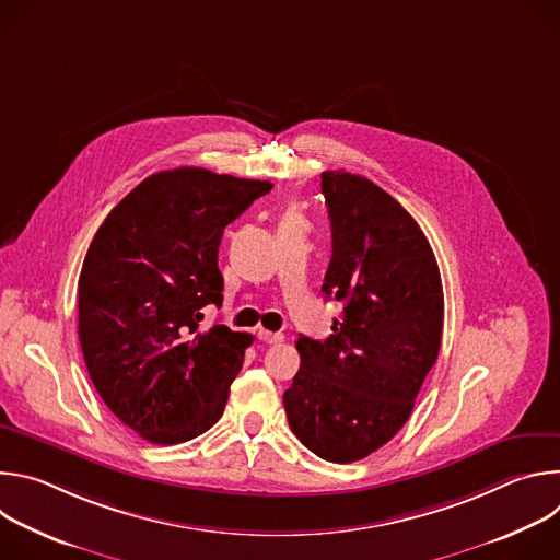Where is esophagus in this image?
<instances>
[{"instance_id":"obj_1","label":"esophagus","mask_w":560,"mask_h":560,"mask_svg":"<svg viewBox=\"0 0 560 560\" xmlns=\"http://www.w3.org/2000/svg\"><path fill=\"white\" fill-rule=\"evenodd\" d=\"M257 337H259V341H264V343H281V341H283V335H281V332H270V330H264V328L257 330Z\"/></svg>"}]
</instances>
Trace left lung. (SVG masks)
<instances>
[{"label":"left lung","instance_id":"8db88e82","mask_svg":"<svg viewBox=\"0 0 560 560\" xmlns=\"http://www.w3.org/2000/svg\"><path fill=\"white\" fill-rule=\"evenodd\" d=\"M332 223L324 292L343 303L326 341L299 337L283 392L290 430L316 456L359 460L412 415L443 332L441 272L412 214L365 177L328 171Z\"/></svg>","mask_w":560,"mask_h":560}]
</instances>
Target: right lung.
<instances>
[{
  "label": "right lung",
  "instance_id": "1",
  "mask_svg": "<svg viewBox=\"0 0 560 560\" xmlns=\"http://www.w3.org/2000/svg\"><path fill=\"white\" fill-rule=\"evenodd\" d=\"M270 182L206 168L154 173L104 219L79 275V343L110 412L156 445L190 441L223 415L253 335L212 326L223 301V228Z\"/></svg>",
  "mask_w": 560,
  "mask_h": 560
}]
</instances>
